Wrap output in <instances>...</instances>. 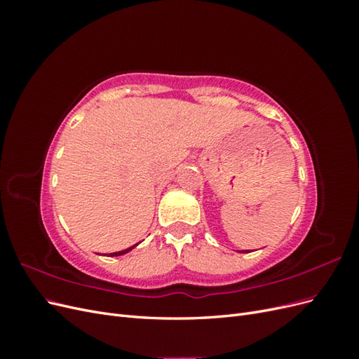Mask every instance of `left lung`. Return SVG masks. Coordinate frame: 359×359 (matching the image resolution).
<instances>
[{
  "instance_id": "obj_1",
  "label": "left lung",
  "mask_w": 359,
  "mask_h": 359,
  "mask_svg": "<svg viewBox=\"0 0 359 359\" xmlns=\"http://www.w3.org/2000/svg\"><path fill=\"white\" fill-rule=\"evenodd\" d=\"M244 253H245V252H244Z\"/></svg>"
}]
</instances>
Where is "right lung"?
<instances>
[{"mask_svg": "<svg viewBox=\"0 0 359 359\" xmlns=\"http://www.w3.org/2000/svg\"><path fill=\"white\" fill-rule=\"evenodd\" d=\"M137 244H135L133 247H130V248H126V250H123V252H116V253H111V256H121V255H126L127 252H130V250L132 248H135Z\"/></svg>", "mask_w": 359, "mask_h": 359, "instance_id": "add662e5", "label": "right lung"}]
</instances>
